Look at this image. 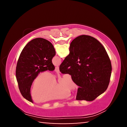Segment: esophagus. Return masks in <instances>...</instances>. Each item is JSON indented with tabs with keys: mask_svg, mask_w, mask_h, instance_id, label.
Masks as SVG:
<instances>
[{
	"mask_svg": "<svg viewBox=\"0 0 127 127\" xmlns=\"http://www.w3.org/2000/svg\"><path fill=\"white\" fill-rule=\"evenodd\" d=\"M55 71L57 73H59V66H56L55 69Z\"/></svg>",
	"mask_w": 127,
	"mask_h": 127,
	"instance_id": "obj_1",
	"label": "esophagus"
}]
</instances>
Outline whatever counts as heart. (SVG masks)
<instances>
[{
	"label": "heart",
	"mask_w": 127,
	"mask_h": 127,
	"mask_svg": "<svg viewBox=\"0 0 127 127\" xmlns=\"http://www.w3.org/2000/svg\"><path fill=\"white\" fill-rule=\"evenodd\" d=\"M77 86L69 75H64L56 85L54 77L50 73H40L35 77L32 85L31 94L34 101L45 102L67 97L68 91H73Z\"/></svg>",
	"instance_id": "obj_1"
}]
</instances>
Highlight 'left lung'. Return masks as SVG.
<instances>
[{
	"mask_svg": "<svg viewBox=\"0 0 127 127\" xmlns=\"http://www.w3.org/2000/svg\"><path fill=\"white\" fill-rule=\"evenodd\" d=\"M55 50L52 44L42 38H36L25 46L17 62L16 76L21 94L33 103L30 90L34 79L41 72L55 69L52 63Z\"/></svg>",
	"mask_w": 127,
	"mask_h": 127,
	"instance_id": "obj_1",
	"label": "left lung"
}]
</instances>
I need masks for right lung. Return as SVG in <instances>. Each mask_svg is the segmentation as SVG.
I'll use <instances>...</instances> for the list:
<instances>
[{
	"mask_svg": "<svg viewBox=\"0 0 127 127\" xmlns=\"http://www.w3.org/2000/svg\"><path fill=\"white\" fill-rule=\"evenodd\" d=\"M59 70L62 73L70 74L79 87L77 100L91 101L106 90L112 68L102 45L92 36L81 35L70 43L69 54Z\"/></svg>",
	"mask_w": 127,
	"mask_h": 127,
	"instance_id": "right-lung-1",
	"label": "right lung"
}]
</instances>
